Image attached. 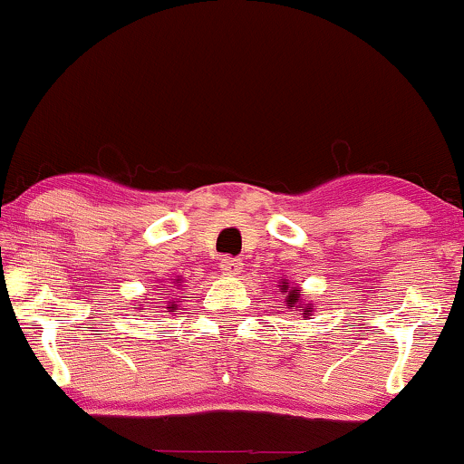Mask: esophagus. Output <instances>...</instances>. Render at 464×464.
<instances>
[{
  "label": "esophagus",
  "mask_w": 464,
  "mask_h": 464,
  "mask_svg": "<svg viewBox=\"0 0 464 464\" xmlns=\"http://www.w3.org/2000/svg\"><path fill=\"white\" fill-rule=\"evenodd\" d=\"M219 268L224 275H238L240 270H243V262H240L238 257H221L219 262Z\"/></svg>",
  "instance_id": "esophagus-1"
}]
</instances>
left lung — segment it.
Segmentation results:
<instances>
[{
  "label": "left lung",
  "instance_id": "8db88e82",
  "mask_svg": "<svg viewBox=\"0 0 464 464\" xmlns=\"http://www.w3.org/2000/svg\"><path fill=\"white\" fill-rule=\"evenodd\" d=\"M278 287H281V289H289V285L283 283V285H278ZM285 302H287L289 308H300V313H302L304 316L313 314V304H302V300H300V289L291 287L289 294H287V300H285Z\"/></svg>",
  "mask_w": 464,
  "mask_h": 464
}]
</instances>
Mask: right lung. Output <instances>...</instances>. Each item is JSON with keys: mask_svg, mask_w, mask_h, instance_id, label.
Listing matches in <instances>:
<instances>
[{"mask_svg": "<svg viewBox=\"0 0 464 464\" xmlns=\"http://www.w3.org/2000/svg\"><path fill=\"white\" fill-rule=\"evenodd\" d=\"M175 281H177V283H179V278H175ZM169 308H170V313H175V310H177V304H173V302H170V306H169Z\"/></svg>", "mask_w": 464, "mask_h": 464, "instance_id": "obj_1", "label": "right lung"}]
</instances>
